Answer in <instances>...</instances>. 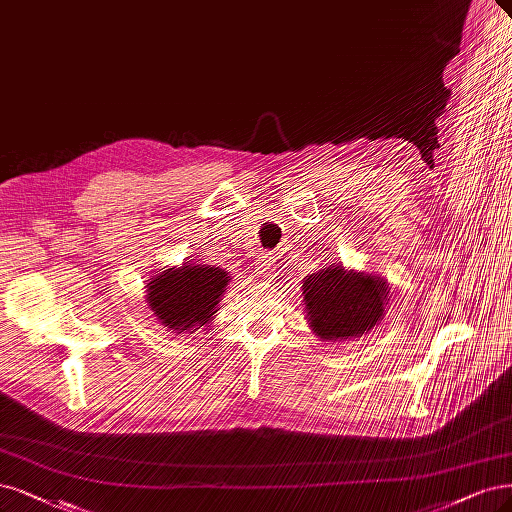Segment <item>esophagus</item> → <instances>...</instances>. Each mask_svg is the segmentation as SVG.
<instances>
[{
	"mask_svg": "<svg viewBox=\"0 0 512 512\" xmlns=\"http://www.w3.org/2000/svg\"><path fill=\"white\" fill-rule=\"evenodd\" d=\"M273 262H275V260H273L271 254H262V256H260L256 271H258V275H260L262 279H267V277L273 273Z\"/></svg>",
	"mask_w": 512,
	"mask_h": 512,
	"instance_id": "esophagus-1",
	"label": "esophagus"
}]
</instances>
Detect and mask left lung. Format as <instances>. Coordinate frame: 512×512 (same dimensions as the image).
<instances>
[{
  "label": "left lung",
  "mask_w": 512,
  "mask_h": 512,
  "mask_svg": "<svg viewBox=\"0 0 512 512\" xmlns=\"http://www.w3.org/2000/svg\"><path fill=\"white\" fill-rule=\"evenodd\" d=\"M303 305L307 322L320 341H351L373 330L390 303V284L375 273L354 271L332 262L305 277Z\"/></svg>",
  "instance_id": "1"
}]
</instances>
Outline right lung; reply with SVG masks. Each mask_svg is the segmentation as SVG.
<instances>
[{"instance_id":"1","label":"right lung","mask_w":512,"mask_h":512,"mask_svg":"<svg viewBox=\"0 0 512 512\" xmlns=\"http://www.w3.org/2000/svg\"><path fill=\"white\" fill-rule=\"evenodd\" d=\"M233 277L218 264L188 260L150 275L146 303L167 330L195 334L216 320L218 305Z\"/></svg>"}]
</instances>
